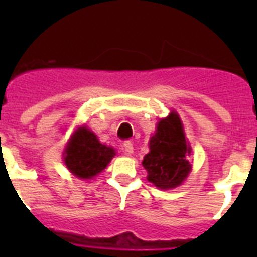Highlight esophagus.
<instances>
[{
	"mask_svg": "<svg viewBox=\"0 0 257 257\" xmlns=\"http://www.w3.org/2000/svg\"><path fill=\"white\" fill-rule=\"evenodd\" d=\"M132 153H133V144H132V142H124V154L131 155Z\"/></svg>",
	"mask_w": 257,
	"mask_h": 257,
	"instance_id": "1",
	"label": "esophagus"
}]
</instances>
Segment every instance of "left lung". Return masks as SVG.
Returning <instances> with one entry per match:
<instances>
[{
    "mask_svg": "<svg viewBox=\"0 0 257 257\" xmlns=\"http://www.w3.org/2000/svg\"><path fill=\"white\" fill-rule=\"evenodd\" d=\"M149 149L143 159L148 180L160 189L180 185L190 173L191 165L186 157L191 148L186 143L177 113L172 112L159 121L157 132L150 138Z\"/></svg>",
    "mask_w": 257,
    "mask_h": 257,
    "instance_id": "1",
    "label": "left lung"
}]
</instances>
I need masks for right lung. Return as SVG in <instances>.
Listing matches in <instances>:
<instances>
[{"instance_id": "obj_1", "label": "right lung", "mask_w": 257, "mask_h": 257, "mask_svg": "<svg viewBox=\"0 0 257 257\" xmlns=\"http://www.w3.org/2000/svg\"><path fill=\"white\" fill-rule=\"evenodd\" d=\"M114 155L113 148L99 143L94 133L82 126L64 150V163L76 177L90 179L99 174Z\"/></svg>"}]
</instances>
